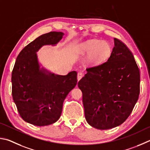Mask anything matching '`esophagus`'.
Wrapping results in <instances>:
<instances>
[{"instance_id": "1", "label": "esophagus", "mask_w": 150, "mask_h": 150, "mask_svg": "<svg viewBox=\"0 0 150 150\" xmlns=\"http://www.w3.org/2000/svg\"><path fill=\"white\" fill-rule=\"evenodd\" d=\"M83 76V73L81 72H79L78 73V76H77V78H78V80L79 81L81 78H82Z\"/></svg>"}]
</instances>
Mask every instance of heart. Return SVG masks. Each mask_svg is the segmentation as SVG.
Returning <instances> with one entry per match:
<instances>
[{"label": "heart", "mask_w": 150, "mask_h": 150, "mask_svg": "<svg viewBox=\"0 0 150 150\" xmlns=\"http://www.w3.org/2000/svg\"><path fill=\"white\" fill-rule=\"evenodd\" d=\"M79 51L82 53H90L87 58L88 62L96 66L103 63L109 57L111 47L108 42L92 39L81 44Z\"/></svg>", "instance_id": "1"}]
</instances>
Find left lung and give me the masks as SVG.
Instances as JSON below:
<instances>
[{
    "label": "left lung",
    "mask_w": 150,
    "mask_h": 150,
    "mask_svg": "<svg viewBox=\"0 0 150 150\" xmlns=\"http://www.w3.org/2000/svg\"><path fill=\"white\" fill-rule=\"evenodd\" d=\"M107 61L86 69L78 83L82 91L86 119L91 127L107 130L122 124L137 102L140 73L126 45L114 39Z\"/></svg>",
    "instance_id": "left-lung-1"
}]
</instances>
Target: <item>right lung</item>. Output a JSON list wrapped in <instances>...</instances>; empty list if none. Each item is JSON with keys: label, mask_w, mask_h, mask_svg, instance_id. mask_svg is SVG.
I'll list each match as a JSON object with an SVG mask.
<instances>
[{"label": "right lung", "mask_w": 150, "mask_h": 150, "mask_svg": "<svg viewBox=\"0 0 150 150\" xmlns=\"http://www.w3.org/2000/svg\"><path fill=\"white\" fill-rule=\"evenodd\" d=\"M64 33L51 31L38 37L18 55L13 68L12 96L20 117L25 122L42 127L57 122L68 93L77 83V73L54 74L40 68L36 52L42 46L55 45Z\"/></svg>", "instance_id": "1"}]
</instances>
